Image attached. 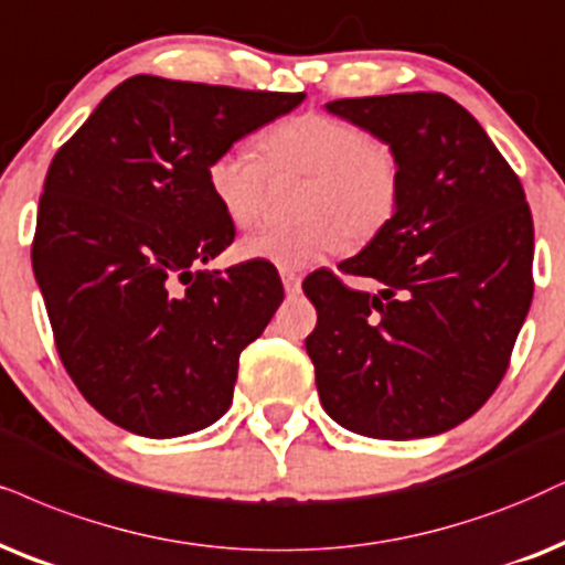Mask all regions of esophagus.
Instances as JSON below:
<instances>
[{"mask_svg": "<svg viewBox=\"0 0 565 565\" xmlns=\"http://www.w3.org/2000/svg\"><path fill=\"white\" fill-rule=\"evenodd\" d=\"M281 281H284V289H287V295H299V289H302V281H299L295 270H281Z\"/></svg>", "mask_w": 565, "mask_h": 565, "instance_id": "1", "label": "esophagus"}]
</instances>
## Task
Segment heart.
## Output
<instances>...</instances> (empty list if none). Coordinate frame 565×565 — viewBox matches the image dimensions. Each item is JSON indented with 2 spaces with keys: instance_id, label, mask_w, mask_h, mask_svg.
<instances>
[{
  "instance_id": "1",
  "label": "heart",
  "mask_w": 565,
  "mask_h": 565,
  "mask_svg": "<svg viewBox=\"0 0 565 565\" xmlns=\"http://www.w3.org/2000/svg\"><path fill=\"white\" fill-rule=\"evenodd\" d=\"M218 151L205 167L213 203L237 230L260 218L268 177L297 174L295 224H276L249 234L239 245L247 260L281 270L307 268L344 247L375 239L402 203V159L388 142L375 140L365 125L326 111L284 119L260 138Z\"/></svg>"
}]
</instances>
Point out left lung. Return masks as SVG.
Instances as JSON below:
<instances>
[{
  "mask_svg": "<svg viewBox=\"0 0 565 565\" xmlns=\"http://www.w3.org/2000/svg\"><path fill=\"white\" fill-rule=\"evenodd\" d=\"M326 109L365 125L402 159V203L347 276L305 278L318 310L305 347L320 404L347 430L427 438L463 423L509 370L530 312L534 226L516 171L446 93L339 98Z\"/></svg>",
  "mask_w": 565,
  "mask_h": 565,
  "instance_id": "1",
  "label": "left lung"
}]
</instances>
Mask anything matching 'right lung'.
Instances as JSON below:
<instances>
[{"label": "right lung", "mask_w": 565, "mask_h": 565, "mask_svg": "<svg viewBox=\"0 0 565 565\" xmlns=\"http://www.w3.org/2000/svg\"><path fill=\"white\" fill-rule=\"evenodd\" d=\"M302 98L135 75L56 151L33 274L64 370L109 423L177 438L230 409L284 287L263 260L200 268L234 242L205 167Z\"/></svg>", "instance_id": "1"}]
</instances>
